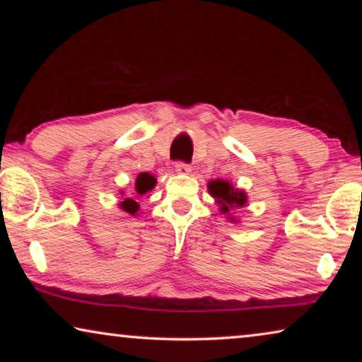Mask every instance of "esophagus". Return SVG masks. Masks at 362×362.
<instances>
[{
	"label": "esophagus",
	"mask_w": 362,
	"mask_h": 362,
	"mask_svg": "<svg viewBox=\"0 0 362 362\" xmlns=\"http://www.w3.org/2000/svg\"><path fill=\"white\" fill-rule=\"evenodd\" d=\"M175 170L179 174H188V173H192V166L183 161H179V163H175Z\"/></svg>",
	"instance_id": "34e87169"
}]
</instances>
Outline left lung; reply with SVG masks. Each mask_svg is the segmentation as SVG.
<instances>
[{
    "label": "left lung",
    "instance_id": "left-lung-1",
    "mask_svg": "<svg viewBox=\"0 0 362 362\" xmlns=\"http://www.w3.org/2000/svg\"><path fill=\"white\" fill-rule=\"evenodd\" d=\"M207 187H209V192L214 198H217V203L222 206L220 211L223 214L228 212L230 207H243L246 204V193L240 192V189H235L228 182L212 180Z\"/></svg>",
    "mask_w": 362,
    "mask_h": 362
}]
</instances>
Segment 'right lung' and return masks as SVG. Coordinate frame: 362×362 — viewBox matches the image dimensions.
Wrapping results in <instances>:
<instances>
[{
  "instance_id": "obj_1",
  "label": "right lung",
  "mask_w": 362,
  "mask_h": 362,
  "mask_svg": "<svg viewBox=\"0 0 362 362\" xmlns=\"http://www.w3.org/2000/svg\"><path fill=\"white\" fill-rule=\"evenodd\" d=\"M155 183H156V179L151 174H148V173L140 174L137 177V180H136L137 193L140 196L145 194L146 192H150V189H153V187H155ZM121 209L126 211L127 214H132V216H136L137 211H139V204L134 199H131V198H124V201H122V203H121Z\"/></svg>"
}]
</instances>
